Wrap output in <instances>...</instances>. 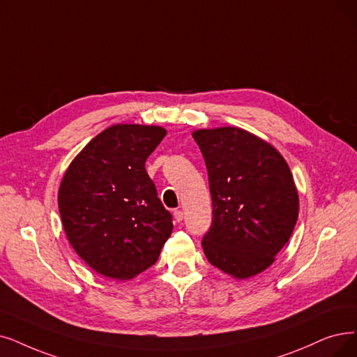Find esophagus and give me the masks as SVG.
<instances>
[{
	"mask_svg": "<svg viewBox=\"0 0 357 357\" xmlns=\"http://www.w3.org/2000/svg\"><path fill=\"white\" fill-rule=\"evenodd\" d=\"M183 217H184L183 211H180V209L174 211V220H176V222H181V221H183Z\"/></svg>",
	"mask_w": 357,
	"mask_h": 357,
	"instance_id": "34e87169",
	"label": "esophagus"
}]
</instances>
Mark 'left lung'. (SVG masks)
Instances as JSON below:
<instances>
[{
  "mask_svg": "<svg viewBox=\"0 0 357 357\" xmlns=\"http://www.w3.org/2000/svg\"><path fill=\"white\" fill-rule=\"evenodd\" d=\"M205 158L212 224L202 238L211 265L237 280L261 274L287 243L298 217L289 164L240 127L192 133Z\"/></svg>",
  "mask_w": 357,
  "mask_h": 357,
  "instance_id": "1",
  "label": "left lung"
}]
</instances>
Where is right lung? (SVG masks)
I'll return each instance as SVG.
<instances>
[{"instance_id": "1", "label": "right lung", "mask_w": 357, "mask_h": 357, "mask_svg": "<svg viewBox=\"0 0 357 357\" xmlns=\"http://www.w3.org/2000/svg\"><path fill=\"white\" fill-rule=\"evenodd\" d=\"M167 135L160 126L116 124L71 161L59 209L71 248L95 273L130 280L152 266L173 231L145 162Z\"/></svg>"}]
</instances>
